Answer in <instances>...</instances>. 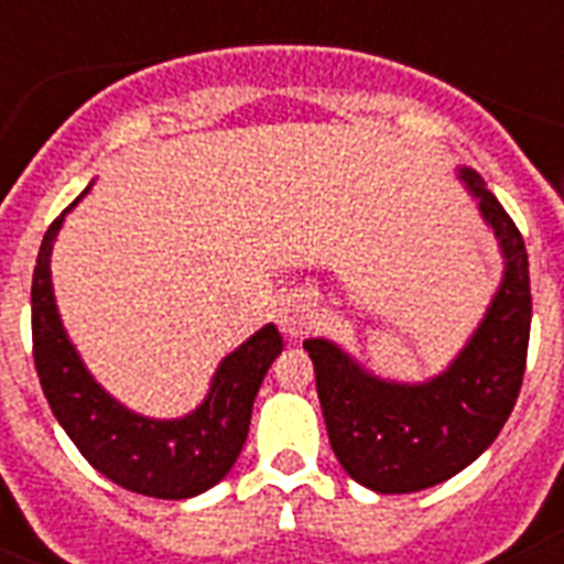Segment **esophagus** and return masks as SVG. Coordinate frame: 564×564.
Here are the masks:
<instances>
[{
  "mask_svg": "<svg viewBox=\"0 0 564 564\" xmlns=\"http://www.w3.org/2000/svg\"><path fill=\"white\" fill-rule=\"evenodd\" d=\"M278 325H281V330L290 339H301L304 334H310V327L316 325V310H313L307 295L292 292V295L281 299V304H278Z\"/></svg>",
  "mask_w": 564,
  "mask_h": 564,
  "instance_id": "obj_1",
  "label": "esophagus"
}]
</instances>
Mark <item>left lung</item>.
Instances as JSON below:
<instances>
[{"instance_id": "obj_1", "label": "left lung", "mask_w": 564, "mask_h": 564, "mask_svg": "<svg viewBox=\"0 0 564 564\" xmlns=\"http://www.w3.org/2000/svg\"><path fill=\"white\" fill-rule=\"evenodd\" d=\"M456 178L498 239L503 274L454 360L403 383L369 371L334 339L304 343L336 459L377 495L430 489L468 468L498 438L524 380L533 318L524 239L477 172L456 166Z\"/></svg>"}]
</instances>
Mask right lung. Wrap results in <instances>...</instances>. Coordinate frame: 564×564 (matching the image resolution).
Listing matches in <instances>:
<instances>
[{
  "mask_svg": "<svg viewBox=\"0 0 564 564\" xmlns=\"http://www.w3.org/2000/svg\"><path fill=\"white\" fill-rule=\"evenodd\" d=\"M87 193L90 187L48 225L34 265L31 336L40 386L57 424L108 480L145 498H195L216 486L237 463L251 424V406L265 371L283 351V336L269 322L225 354L204 401L181 419H149L128 410L84 366L61 322L52 286L55 239L66 213Z\"/></svg>",
  "mask_w": 564,
  "mask_h": 564,
  "instance_id": "right-lung-1",
  "label": "right lung"
}]
</instances>
